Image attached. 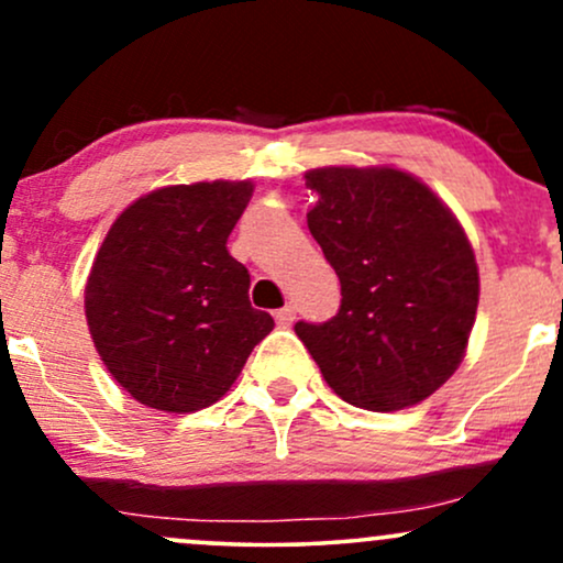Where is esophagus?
I'll list each match as a JSON object with an SVG mask.
<instances>
[{"mask_svg":"<svg viewBox=\"0 0 563 563\" xmlns=\"http://www.w3.org/2000/svg\"><path fill=\"white\" fill-rule=\"evenodd\" d=\"M294 318H296V309L290 307V303H286V307H280L275 312V320H277V325H290V322H294Z\"/></svg>","mask_w":563,"mask_h":563,"instance_id":"34e87169","label":"esophagus"}]
</instances>
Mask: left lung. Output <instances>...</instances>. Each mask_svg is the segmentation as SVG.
Masks as SVG:
<instances>
[{
  "label": "left lung",
  "instance_id": "1",
  "mask_svg": "<svg viewBox=\"0 0 563 563\" xmlns=\"http://www.w3.org/2000/svg\"><path fill=\"white\" fill-rule=\"evenodd\" d=\"M307 224L341 280V309L296 335L322 378L373 412L423 402L466 357L479 267L466 230L421 179L394 166H322Z\"/></svg>",
  "mask_w": 563,
  "mask_h": 563
}]
</instances>
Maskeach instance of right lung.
<instances>
[{
    "label": "right lung",
    "instance_id": "obj_1",
    "mask_svg": "<svg viewBox=\"0 0 563 563\" xmlns=\"http://www.w3.org/2000/svg\"><path fill=\"white\" fill-rule=\"evenodd\" d=\"M254 183L169 185L129 203L84 288L95 349L124 391L166 412L214 405L275 320L249 301L228 238Z\"/></svg>",
    "mask_w": 563,
    "mask_h": 563
}]
</instances>
